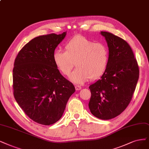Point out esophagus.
<instances>
[{
  "mask_svg": "<svg viewBox=\"0 0 149 149\" xmlns=\"http://www.w3.org/2000/svg\"><path fill=\"white\" fill-rule=\"evenodd\" d=\"M75 89L76 90H80L81 89V87L80 86V85H75Z\"/></svg>",
  "mask_w": 149,
  "mask_h": 149,
  "instance_id": "34e87169",
  "label": "esophagus"
}]
</instances>
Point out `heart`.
Returning a JSON list of instances; mask_svg holds the SVG:
<instances>
[{"label":"heart","mask_w":149,"mask_h":149,"mask_svg":"<svg viewBox=\"0 0 149 149\" xmlns=\"http://www.w3.org/2000/svg\"><path fill=\"white\" fill-rule=\"evenodd\" d=\"M53 58L57 68L65 76L70 75L75 63L77 68L70 79L74 83L83 84L90 79L96 80L104 74L109 64V52L105 44L95 43L79 35L65 44V52L55 51Z\"/></svg>","instance_id":"1"}]
</instances>
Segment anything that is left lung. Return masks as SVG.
Wrapping results in <instances>:
<instances>
[{"mask_svg": "<svg viewBox=\"0 0 149 149\" xmlns=\"http://www.w3.org/2000/svg\"><path fill=\"white\" fill-rule=\"evenodd\" d=\"M109 51L107 68L101 79L91 85L88 104L91 113L102 120L118 116L131 102L139 69L129 44L112 33L101 31Z\"/></svg>", "mask_w": 149, "mask_h": 149, "instance_id": "1", "label": "left lung"}]
</instances>
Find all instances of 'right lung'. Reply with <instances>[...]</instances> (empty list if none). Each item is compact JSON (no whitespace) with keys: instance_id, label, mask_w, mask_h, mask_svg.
I'll return each instance as SVG.
<instances>
[{"instance_id":"obj_1","label":"right lung","mask_w":149,"mask_h":149,"mask_svg":"<svg viewBox=\"0 0 149 149\" xmlns=\"http://www.w3.org/2000/svg\"><path fill=\"white\" fill-rule=\"evenodd\" d=\"M49 34L33 38L16 56L13 69L15 100L35 122L50 125L61 118L74 85L54 64V49L65 36Z\"/></svg>"}]
</instances>
